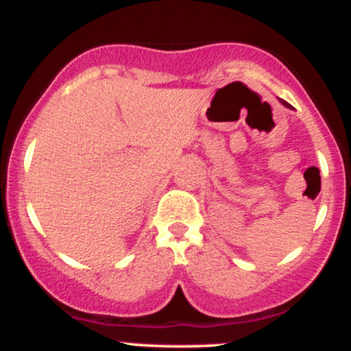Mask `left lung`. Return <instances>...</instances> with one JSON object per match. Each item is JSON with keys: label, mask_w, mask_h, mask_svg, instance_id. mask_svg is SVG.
Instances as JSON below:
<instances>
[{"label": "left lung", "mask_w": 351, "mask_h": 351, "mask_svg": "<svg viewBox=\"0 0 351 351\" xmlns=\"http://www.w3.org/2000/svg\"><path fill=\"white\" fill-rule=\"evenodd\" d=\"M282 104H284V106H285V107H289V106H287V104H285V102H282Z\"/></svg>", "instance_id": "8db88e82"}]
</instances>
